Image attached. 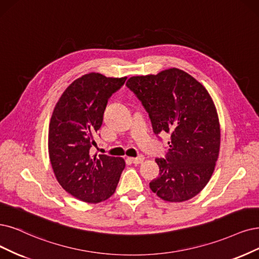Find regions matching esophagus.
Instances as JSON below:
<instances>
[{
    "label": "esophagus",
    "mask_w": 259,
    "mask_h": 259,
    "mask_svg": "<svg viewBox=\"0 0 259 259\" xmlns=\"http://www.w3.org/2000/svg\"><path fill=\"white\" fill-rule=\"evenodd\" d=\"M144 156H139V157H137V158H130V160L133 162V163L135 164H140V163H142L143 161H144Z\"/></svg>",
    "instance_id": "34e87169"
}]
</instances>
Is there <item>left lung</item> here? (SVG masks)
I'll list each match as a JSON object with an SVG mask.
<instances>
[{"mask_svg": "<svg viewBox=\"0 0 259 259\" xmlns=\"http://www.w3.org/2000/svg\"><path fill=\"white\" fill-rule=\"evenodd\" d=\"M147 111L157 136L169 133L165 159H156L154 193L180 203L197 195L212 176L221 131L215 105L204 86L177 68L131 76L126 83Z\"/></svg>", "mask_w": 259, "mask_h": 259, "instance_id": "obj_1", "label": "left lung"}]
</instances>
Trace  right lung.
Masks as SVG:
<instances>
[{"instance_id":"add662e5","label":"right lung","mask_w":259,"mask_h":259,"mask_svg":"<svg viewBox=\"0 0 259 259\" xmlns=\"http://www.w3.org/2000/svg\"><path fill=\"white\" fill-rule=\"evenodd\" d=\"M126 79L84 74L65 90L53 110L48 148L54 175L66 192L85 203L111 197L126 166L122 158L90 151L109 98Z\"/></svg>"}]
</instances>
